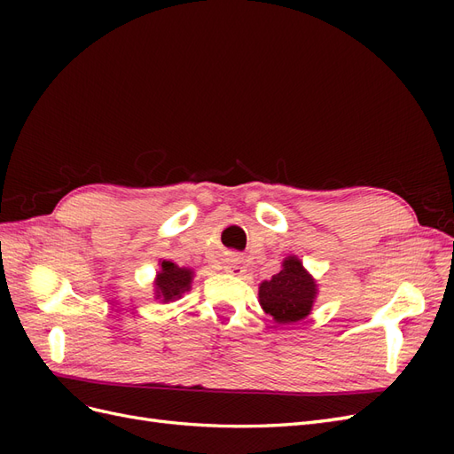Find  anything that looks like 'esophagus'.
Masks as SVG:
<instances>
[{
  "mask_svg": "<svg viewBox=\"0 0 454 454\" xmlns=\"http://www.w3.org/2000/svg\"><path fill=\"white\" fill-rule=\"evenodd\" d=\"M223 269H225L227 272H232V274H240V272H242V265H240V261H239L237 257L229 259Z\"/></svg>",
  "mask_w": 454,
  "mask_h": 454,
  "instance_id": "obj_1",
  "label": "esophagus"
}]
</instances>
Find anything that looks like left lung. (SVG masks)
<instances>
[{"mask_svg": "<svg viewBox=\"0 0 454 454\" xmlns=\"http://www.w3.org/2000/svg\"><path fill=\"white\" fill-rule=\"evenodd\" d=\"M316 297V284L303 263L287 257L282 270L259 286V303L278 324L307 318Z\"/></svg>", "mask_w": 454, "mask_h": 454, "instance_id": "1", "label": "left lung"}]
</instances>
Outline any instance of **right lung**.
<instances>
[{"label":"right lung","instance_id":"1","mask_svg":"<svg viewBox=\"0 0 454 454\" xmlns=\"http://www.w3.org/2000/svg\"><path fill=\"white\" fill-rule=\"evenodd\" d=\"M191 278H193V274H191L189 269H180L172 261H162L155 284L157 299L172 301L176 297H182V294L189 290Z\"/></svg>","mask_w":454,"mask_h":454}]
</instances>
